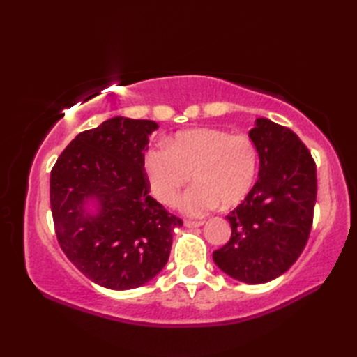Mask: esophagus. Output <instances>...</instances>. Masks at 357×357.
Wrapping results in <instances>:
<instances>
[{"mask_svg": "<svg viewBox=\"0 0 357 357\" xmlns=\"http://www.w3.org/2000/svg\"><path fill=\"white\" fill-rule=\"evenodd\" d=\"M184 225L187 227V229H196V227L204 225V222L202 221H185Z\"/></svg>", "mask_w": 357, "mask_h": 357, "instance_id": "1", "label": "esophagus"}]
</instances>
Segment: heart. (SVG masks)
Instances as JSON below:
<instances>
[{
    "mask_svg": "<svg viewBox=\"0 0 357 357\" xmlns=\"http://www.w3.org/2000/svg\"><path fill=\"white\" fill-rule=\"evenodd\" d=\"M144 172L155 198L174 206L192 174L195 185L179 207L190 216L216 208H233L252 193L259 173V151L248 135H231L221 128L179 132L169 146L159 144L144 156Z\"/></svg>",
    "mask_w": 357,
    "mask_h": 357,
    "instance_id": "heart-1",
    "label": "heart"
}]
</instances>
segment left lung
Masks as SVG:
<instances>
[{
  "label": "left lung",
  "instance_id": "obj_1",
  "mask_svg": "<svg viewBox=\"0 0 357 357\" xmlns=\"http://www.w3.org/2000/svg\"><path fill=\"white\" fill-rule=\"evenodd\" d=\"M248 136L259 151V174L248 198L230 211L231 238L213 252L225 275L264 284L291 267L313 224L316 164L290 128L257 118Z\"/></svg>",
  "mask_w": 357,
  "mask_h": 357
}]
</instances>
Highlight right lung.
I'll return each instance as SVG.
<instances>
[{"instance_id":"obj_1","label":"right lung","mask_w":357,"mask_h":357,"mask_svg":"<svg viewBox=\"0 0 357 357\" xmlns=\"http://www.w3.org/2000/svg\"><path fill=\"white\" fill-rule=\"evenodd\" d=\"M156 128L155 121L110 118L81 132L50 173L59 245L82 275L110 290L153 279L169 261L173 230L183 225L149 195L144 151Z\"/></svg>"}]
</instances>
